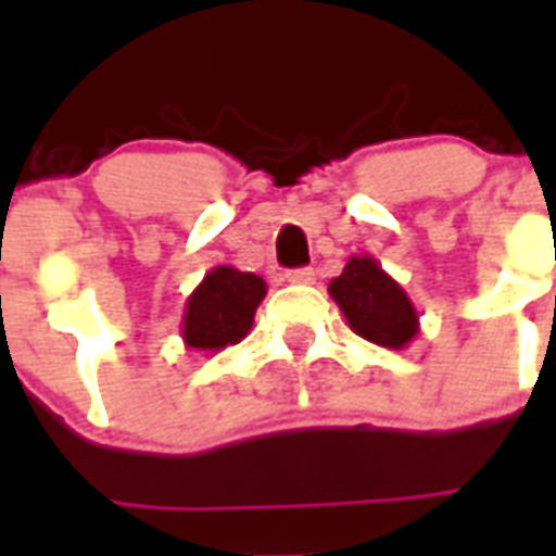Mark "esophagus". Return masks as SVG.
<instances>
[{"label":"esophagus","instance_id":"esophagus-1","mask_svg":"<svg viewBox=\"0 0 556 556\" xmlns=\"http://www.w3.org/2000/svg\"><path fill=\"white\" fill-rule=\"evenodd\" d=\"M286 279L288 282H294V286H312L314 279H317V274H314V268H296L288 270Z\"/></svg>","mask_w":556,"mask_h":556}]
</instances>
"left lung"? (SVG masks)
Masks as SVG:
<instances>
[{
	"instance_id": "8db88e82",
	"label": "left lung",
	"mask_w": 556,
	"mask_h": 556,
	"mask_svg": "<svg viewBox=\"0 0 556 556\" xmlns=\"http://www.w3.org/2000/svg\"><path fill=\"white\" fill-rule=\"evenodd\" d=\"M331 300L340 305L349 329L383 349H406L418 334L413 300L369 253L349 256L340 277L329 282Z\"/></svg>"
}]
</instances>
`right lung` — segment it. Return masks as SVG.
<instances>
[{
  "mask_svg": "<svg viewBox=\"0 0 556 556\" xmlns=\"http://www.w3.org/2000/svg\"><path fill=\"white\" fill-rule=\"evenodd\" d=\"M268 294L265 279L251 270L216 265L187 296L181 338L195 352H222L251 331L253 314Z\"/></svg>",
  "mask_w": 556,
  "mask_h": 556,
  "instance_id": "obj_1",
  "label": "right lung"
}]
</instances>
